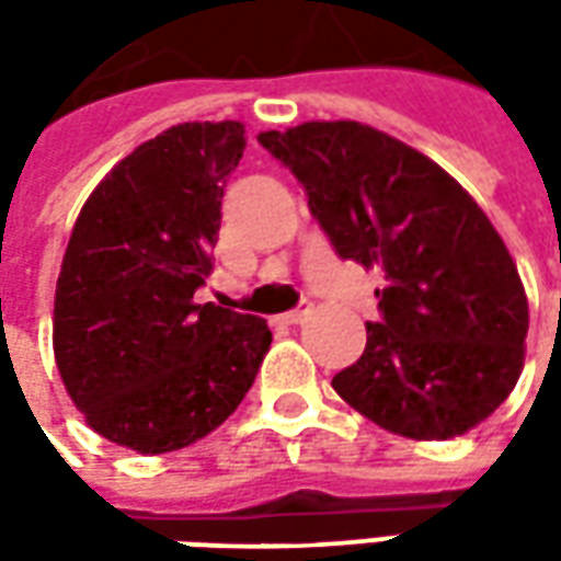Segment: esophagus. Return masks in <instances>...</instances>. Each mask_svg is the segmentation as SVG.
<instances>
[{
    "mask_svg": "<svg viewBox=\"0 0 561 561\" xmlns=\"http://www.w3.org/2000/svg\"><path fill=\"white\" fill-rule=\"evenodd\" d=\"M309 312H312V306L300 304L297 309H291V312H285V316H282V321H285V324H300V321H306V316H309Z\"/></svg>",
    "mask_w": 561,
    "mask_h": 561,
    "instance_id": "1",
    "label": "esophagus"
}]
</instances>
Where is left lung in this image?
Instances as JSON below:
<instances>
[{
  "instance_id": "obj_1",
  "label": "left lung",
  "mask_w": 561,
  "mask_h": 561,
  "mask_svg": "<svg viewBox=\"0 0 561 561\" xmlns=\"http://www.w3.org/2000/svg\"><path fill=\"white\" fill-rule=\"evenodd\" d=\"M257 144L304 185L345 261L381 270L360 360L342 400L390 433L450 438L507 400L523 369L529 304L483 209L435 161L360 123H304Z\"/></svg>"
}]
</instances>
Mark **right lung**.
Here are the masks:
<instances>
[{
  "label": "right lung",
  "mask_w": 561,
  "mask_h": 561,
  "mask_svg": "<svg viewBox=\"0 0 561 561\" xmlns=\"http://www.w3.org/2000/svg\"><path fill=\"white\" fill-rule=\"evenodd\" d=\"M243 149L231 119L171 126L104 176L68 240L56 366L92 430L138 454L180 450L228 421L273 340L264 318L195 304Z\"/></svg>",
  "instance_id": "obj_1"
}]
</instances>
